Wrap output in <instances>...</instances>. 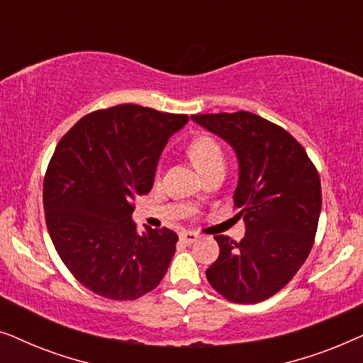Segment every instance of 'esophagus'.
Returning a JSON list of instances; mask_svg holds the SVG:
<instances>
[{
    "label": "esophagus",
    "mask_w": 363,
    "mask_h": 363,
    "mask_svg": "<svg viewBox=\"0 0 363 363\" xmlns=\"http://www.w3.org/2000/svg\"><path fill=\"white\" fill-rule=\"evenodd\" d=\"M198 238H200V235H196V233H193V231L180 233V240L185 242V245H193V242H195Z\"/></svg>",
    "instance_id": "esophagus-1"
}]
</instances>
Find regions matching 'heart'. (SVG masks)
I'll return each instance as SVG.
<instances>
[{
  "label": "heart",
  "mask_w": 363,
  "mask_h": 363,
  "mask_svg": "<svg viewBox=\"0 0 363 363\" xmlns=\"http://www.w3.org/2000/svg\"><path fill=\"white\" fill-rule=\"evenodd\" d=\"M188 155L200 173H205L215 167H225V153L220 143L213 140L211 137L200 135L193 138L188 145Z\"/></svg>",
  "instance_id": "heart-1"
}]
</instances>
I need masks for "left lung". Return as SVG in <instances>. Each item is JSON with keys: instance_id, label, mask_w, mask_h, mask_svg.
<instances>
[{"instance_id": "8db88e82", "label": "left lung", "mask_w": 363, "mask_h": 363, "mask_svg": "<svg viewBox=\"0 0 363 363\" xmlns=\"http://www.w3.org/2000/svg\"><path fill=\"white\" fill-rule=\"evenodd\" d=\"M191 121L236 153L240 242L218 235L220 256L206 269L211 287L236 304H256L289 282L309 256L322 208L320 178L304 147L256 113H200Z\"/></svg>"}]
</instances>
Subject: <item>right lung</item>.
Instances as JSON below:
<instances>
[{
	"label": "right lung",
	"instance_id": "1",
	"mask_svg": "<svg viewBox=\"0 0 363 363\" xmlns=\"http://www.w3.org/2000/svg\"><path fill=\"white\" fill-rule=\"evenodd\" d=\"M186 122L122 104L87 113L59 140L43 186L48 231L67 269L96 294L133 301L165 276L177 233L138 235L133 201L152 190L168 138Z\"/></svg>",
	"mask_w": 363,
	"mask_h": 363
}]
</instances>
